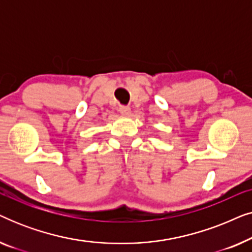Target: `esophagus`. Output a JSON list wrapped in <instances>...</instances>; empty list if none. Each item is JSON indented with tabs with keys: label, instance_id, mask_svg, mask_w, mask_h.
I'll use <instances>...</instances> for the list:
<instances>
[{
	"label": "esophagus",
	"instance_id": "34e87169",
	"mask_svg": "<svg viewBox=\"0 0 252 252\" xmlns=\"http://www.w3.org/2000/svg\"><path fill=\"white\" fill-rule=\"evenodd\" d=\"M119 112L122 113V115L127 116V115H129L130 108H129V106H127V105H120L119 106Z\"/></svg>",
	"mask_w": 252,
	"mask_h": 252
}]
</instances>
